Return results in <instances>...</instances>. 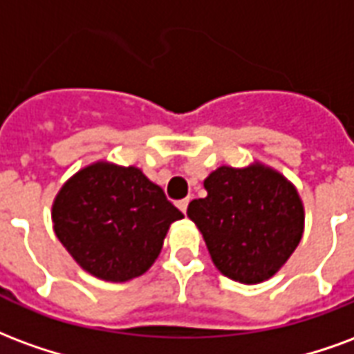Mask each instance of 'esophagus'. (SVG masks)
<instances>
[{
	"label": "esophagus",
	"mask_w": 354,
	"mask_h": 354,
	"mask_svg": "<svg viewBox=\"0 0 354 354\" xmlns=\"http://www.w3.org/2000/svg\"><path fill=\"white\" fill-rule=\"evenodd\" d=\"M177 207H179V211H183V213H187L188 198H185V200H179V202H177Z\"/></svg>",
	"instance_id": "obj_1"
}]
</instances>
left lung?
Returning <instances> with one entry per match:
<instances>
[{"label": "left lung", "instance_id": "8db88e82", "mask_svg": "<svg viewBox=\"0 0 354 354\" xmlns=\"http://www.w3.org/2000/svg\"><path fill=\"white\" fill-rule=\"evenodd\" d=\"M205 198L188 203L187 215L202 232L218 272L257 285L279 272L304 234L298 190L262 164L221 166L203 180Z\"/></svg>", "mask_w": 354, "mask_h": 354}]
</instances>
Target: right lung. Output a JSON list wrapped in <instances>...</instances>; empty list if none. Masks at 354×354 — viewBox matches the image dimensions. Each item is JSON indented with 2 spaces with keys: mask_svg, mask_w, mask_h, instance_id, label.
Wrapping results in <instances>:
<instances>
[{
  "mask_svg": "<svg viewBox=\"0 0 354 354\" xmlns=\"http://www.w3.org/2000/svg\"><path fill=\"white\" fill-rule=\"evenodd\" d=\"M179 218L183 213L141 169L109 162L82 167L53 203L60 243L84 272L113 283L143 275Z\"/></svg>",
  "mask_w": 354,
  "mask_h": 354,
  "instance_id": "right-lung-1",
  "label": "right lung"
}]
</instances>
